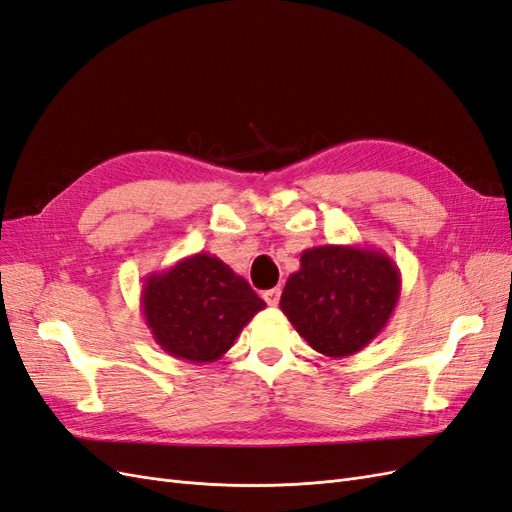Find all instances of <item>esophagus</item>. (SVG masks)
Wrapping results in <instances>:
<instances>
[{"label":"esophagus","mask_w":512,"mask_h":512,"mask_svg":"<svg viewBox=\"0 0 512 512\" xmlns=\"http://www.w3.org/2000/svg\"><path fill=\"white\" fill-rule=\"evenodd\" d=\"M280 294H282V290H280V288H271V290H265V292H262V299L267 301V305H269V307H275L277 303H280Z\"/></svg>","instance_id":"esophagus-1"}]
</instances>
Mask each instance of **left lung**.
Here are the masks:
<instances>
[{"label": "left lung", "instance_id": "left-lung-1", "mask_svg": "<svg viewBox=\"0 0 512 512\" xmlns=\"http://www.w3.org/2000/svg\"><path fill=\"white\" fill-rule=\"evenodd\" d=\"M401 294V273L376 247L318 245L301 254L280 307L316 352L344 359L382 333Z\"/></svg>", "mask_w": 512, "mask_h": 512}]
</instances>
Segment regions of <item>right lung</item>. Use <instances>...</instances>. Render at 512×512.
Masks as SVG:
<instances>
[{
	"instance_id": "1",
	"label": "right lung",
	"mask_w": 512,
	"mask_h": 512,
	"mask_svg": "<svg viewBox=\"0 0 512 512\" xmlns=\"http://www.w3.org/2000/svg\"><path fill=\"white\" fill-rule=\"evenodd\" d=\"M267 303L218 256L198 252L145 277L141 312L156 344L190 363H213Z\"/></svg>"
}]
</instances>
